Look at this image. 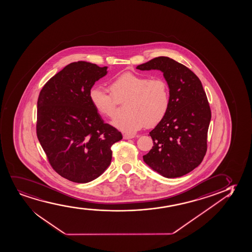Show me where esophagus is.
<instances>
[{
  "instance_id": "esophagus-1",
  "label": "esophagus",
  "mask_w": 252,
  "mask_h": 252,
  "mask_svg": "<svg viewBox=\"0 0 252 252\" xmlns=\"http://www.w3.org/2000/svg\"><path fill=\"white\" fill-rule=\"evenodd\" d=\"M133 138H134V135H132V134H124V139L125 140H129V139H133Z\"/></svg>"
}]
</instances>
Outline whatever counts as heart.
Segmentation results:
<instances>
[{"mask_svg":"<svg viewBox=\"0 0 252 252\" xmlns=\"http://www.w3.org/2000/svg\"><path fill=\"white\" fill-rule=\"evenodd\" d=\"M110 92L94 87L90 99L96 112L103 117L113 118L117 102L127 101L124 118H116L112 125L127 134H134L143 127H154L165 118L170 105L169 84L162 78L125 73L112 81Z\"/></svg>","mask_w":252,"mask_h":252,"instance_id":"heart-1","label":"heart"}]
</instances>
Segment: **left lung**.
I'll list each match as a JSON object with an SVG mask.
<instances>
[{"mask_svg":"<svg viewBox=\"0 0 252 252\" xmlns=\"http://www.w3.org/2000/svg\"><path fill=\"white\" fill-rule=\"evenodd\" d=\"M136 69L162 71L170 92L169 111L150 132L153 147L144 155V162L166 178L191 172L207 151L211 118L200 80L188 67L164 56L154 58Z\"/></svg>","mask_w":252,"mask_h":252,"instance_id":"obj_1","label":"left lung"}]
</instances>
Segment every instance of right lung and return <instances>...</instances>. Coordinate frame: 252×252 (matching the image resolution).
Listing matches in <instances>:
<instances>
[{"label": "right lung", "mask_w": 252, "mask_h": 252, "mask_svg": "<svg viewBox=\"0 0 252 252\" xmlns=\"http://www.w3.org/2000/svg\"><path fill=\"white\" fill-rule=\"evenodd\" d=\"M107 66L70 63L52 77L39 94L36 134L53 169L62 177L87 183L105 172L121 132L94 108L90 90Z\"/></svg>", "instance_id": "1"}]
</instances>
